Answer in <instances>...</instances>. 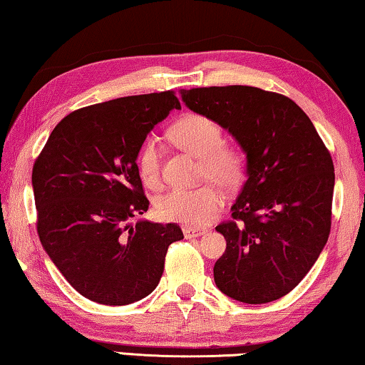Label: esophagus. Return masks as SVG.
Segmentation results:
<instances>
[{
  "label": "esophagus",
  "mask_w": 365,
  "mask_h": 365,
  "mask_svg": "<svg viewBox=\"0 0 365 365\" xmlns=\"http://www.w3.org/2000/svg\"><path fill=\"white\" fill-rule=\"evenodd\" d=\"M182 232H184V236H186L187 239H192V237H199V236H202L204 235V230H200V228H192V226H184L182 228Z\"/></svg>",
  "instance_id": "esophagus-1"
}]
</instances>
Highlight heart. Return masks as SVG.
Returning <instances> with one entry per match:
<instances>
[{"label": "heart", "mask_w": 365, "mask_h": 365, "mask_svg": "<svg viewBox=\"0 0 365 365\" xmlns=\"http://www.w3.org/2000/svg\"><path fill=\"white\" fill-rule=\"evenodd\" d=\"M171 140L182 150L200 158L202 178L217 182L225 190H236L246 181L247 160L241 148L225 143L218 123L204 115H187L170 129ZM137 170L148 187H158L161 179L160 147L155 137H147L137 153ZM223 195L213 184L194 189H171L157 199V213L165 222L204 226L217 217Z\"/></svg>", "instance_id": "1"}]
</instances>
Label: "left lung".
I'll return each mask as SVG.
<instances>
[{
    "label": "left lung",
    "instance_id": "8db88e82",
    "mask_svg": "<svg viewBox=\"0 0 365 365\" xmlns=\"http://www.w3.org/2000/svg\"><path fill=\"white\" fill-rule=\"evenodd\" d=\"M189 110L228 129L247 158V181L217 226L218 289L246 304L277 301L301 283L331 228L334 168L312 121L291 98L249 86L181 91Z\"/></svg>",
    "mask_w": 365,
    "mask_h": 365
}]
</instances>
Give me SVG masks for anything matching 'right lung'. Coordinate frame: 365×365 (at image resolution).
Listing matches in <instances>:
<instances>
[{"instance_id": "1", "label": "right lung", "mask_w": 365, "mask_h": 365, "mask_svg": "<svg viewBox=\"0 0 365 365\" xmlns=\"http://www.w3.org/2000/svg\"><path fill=\"white\" fill-rule=\"evenodd\" d=\"M179 110L173 91L69 113L35 160L37 232L53 264L87 299L126 306L160 283L176 223L130 218L148 210L137 153L155 124Z\"/></svg>"}]
</instances>
